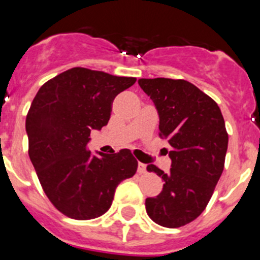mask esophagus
<instances>
[{
    "label": "esophagus",
    "mask_w": 260,
    "mask_h": 260,
    "mask_svg": "<svg viewBox=\"0 0 260 260\" xmlns=\"http://www.w3.org/2000/svg\"><path fill=\"white\" fill-rule=\"evenodd\" d=\"M137 172H138V174H140V175L145 174V172H146V165H145V164H141V162H138Z\"/></svg>",
    "instance_id": "obj_1"
}]
</instances>
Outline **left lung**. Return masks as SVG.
<instances>
[{
    "mask_svg": "<svg viewBox=\"0 0 260 260\" xmlns=\"http://www.w3.org/2000/svg\"><path fill=\"white\" fill-rule=\"evenodd\" d=\"M138 84L156 107L171 158L167 174L147 166L165 183L159 195L146 199V211L161 226L180 228L205 210L221 176L228 149L224 118L210 96L186 80L154 78Z\"/></svg>",
    "mask_w": 260,
    "mask_h": 260,
    "instance_id": "obj_1",
    "label": "left lung"
}]
</instances>
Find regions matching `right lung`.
Instances as JSON below:
<instances>
[{"mask_svg":"<svg viewBox=\"0 0 260 260\" xmlns=\"http://www.w3.org/2000/svg\"><path fill=\"white\" fill-rule=\"evenodd\" d=\"M135 83L136 78L73 68L46 81L31 103L28 156L49 200L72 219L108 211L117 186L137 171L129 149L88 151L90 132L107 125L115 95Z\"/></svg>","mask_w":260,"mask_h":260,"instance_id":"right-lung-1","label":"right lung"}]
</instances>
